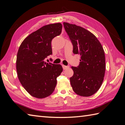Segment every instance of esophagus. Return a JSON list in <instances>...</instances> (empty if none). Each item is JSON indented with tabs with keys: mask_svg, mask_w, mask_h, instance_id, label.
Segmentation results:
<instances>
[{
	"mask_svg": "<svg viewBox=\"0 0 125 125\" xmlns=\"http://www.w3.org/2000/svg\"><path fill=\"white\" fill-rule=\"evenodd\" d=\"M62 68H63V70H66V69H67V68H69V66H65V65H62Z\"/></svg>",
	"mask_w": 125,
	"mask_h": 125,
	"instance_id": "34e87169",
	"label": "esophagus"
}]
</instances>
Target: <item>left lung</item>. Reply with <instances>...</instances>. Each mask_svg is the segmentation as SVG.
<instances>
[{
	"label": "left lung",
	"mask_w": 125,
	"mask_h": 125,
	"mask_svg": "<svg viewBox=\"0 0 125 125\" xmlns=\"http://www.w3.org/2000/svg\"><path fill=\"white\" fill-rule=\"evenodd\" d=\"M72 43L74 54L80 55L78 67L72 66L73 75L70 83L73 91L82 96L93 95L100 88L105 73L103 47L94 35L84 28L63 22Z\"/></svg>",
	"instance_id": "obj_1"
}]
</instances>
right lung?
<instances>
[{"label":"right lung","mask_w":125,"mask_h":125,"mask_svg":"<svg viewBox=\"0 0 125 125\" xmlns=\"http://www.w3.org/2000/svg\"><path fill=\"white\" fill-rule=\"evenodd\" d=\"M61 23L45 25L23 40L18 51L16 68L20 83L31 95L42 99L54 91L57 78L62 71L60 64L46 62L52 54V40L62 31Z\"/></svg>","instance_id":"obj_1"}]
</instances>
